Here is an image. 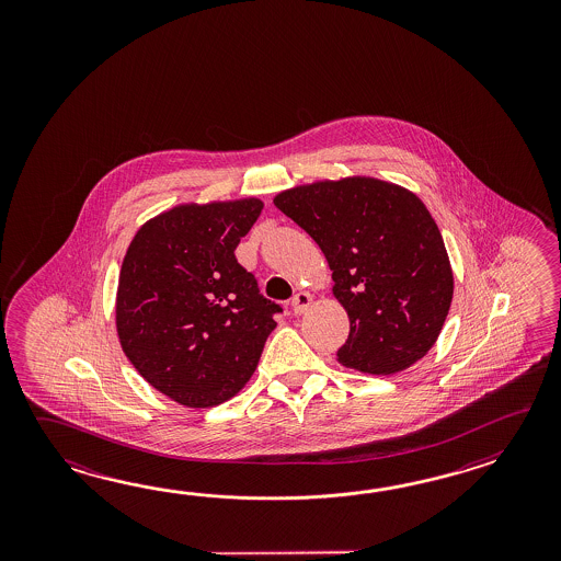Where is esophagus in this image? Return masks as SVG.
I'll use <instances>...</instances> for the list:
<instances>
[{
	"label": "esophagus",
	"instance_id": "esophagus-1",
	"mask_svg": "<svg viewBox=\"0 0 561 561\" xmlns=\"http://www.w3.org/2000/svg\"><path fill=\"white\" fill-rule=\"evenodd\" d=\"M310 302H312V297H310L309 293H305V290H300L297 293L295 297H293V312L295 314H302L305 310L309 309Z\"/></svg>",
	"mask_w": 561,
	"mask_h": 561
}]
</instances>
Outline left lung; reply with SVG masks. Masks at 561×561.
Masks as SVG:
<instances>
[{"mask_svg": "<svg viewBox=\"0 0 561 561\" xmlns=\"http://www.w3.org/2000/svg\"><path fill=\"white\" fill-rule=\"evenodd\" d=\"M333 271L351 331L336 360L369 375L405 370L430 353L454 298L442 232L413 192L385 180H321L276 194Z\"/></svg>", "mask_w": 561, "mask_h": 561, "instance_id": "obj_1", "label": "left lung"}]
</instances>
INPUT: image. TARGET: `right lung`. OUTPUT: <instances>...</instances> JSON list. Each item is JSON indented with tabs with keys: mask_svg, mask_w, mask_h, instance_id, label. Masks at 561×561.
Listing matches in <instances>:
<instances>
[{
	"mask_svg": "<svg viewBox=\"0 0 561 561\" xmlns=\"http://www.w3.org/2000/svg\"><path fill=\"white\" fill-rule=\"evenodd\" d=\"M263 201L180 204L138 228L119 268L116 331L134 369L180 405H220L251 379L280 305L234 251Z\"/></svg>",
	"mask_w": 561,
	"mask_h": 561,
	"instance_id": "right-lung-1",
	"label": "right lung"
}]
</instances>
